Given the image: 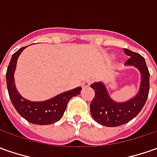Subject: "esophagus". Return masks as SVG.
<instances>
[{"instance_id": "obj_1", "label": "esophagus", "mask_w": 157, "mask_h": 157, "mask_svg": "<svg viewBox=\"0 0 157 157\" xmlns=\"http://www.w3.org/2000/svg\"><path fill=\"white\" fill-rule=\"evenodd\" d=\"M91 83H92V80H86V81H84L83 82H82V88H87V87H89Z\"/></svg>"}]
</instances>
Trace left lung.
I'll return each instance as SVG.
<instances>
[{
  "label": "left lung",
  "instance_id": "1",
  "mask_svg": "<svg viewBox=\"0 0 157 157\" xmlns=\"http://www.w3.org/2000/svg\"><path fill=\"white\" fill-rule=\"evenodd\" d=\"M123 50L129 56L125 66L135 67L141 75L137 94L129 100L121 102L111 98L102 82H96L90 85V88L95 90V98L90 103L91 116L95 121L106 127H117L131 121L142 110L149 95V72L144 58L127 48H123Z\"/></svg>",
  "mask_w": 157,
  "mask_h": 157
}]
</instances>
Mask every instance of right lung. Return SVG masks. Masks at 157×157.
I'll return each mask as SVG.
<instances>
[{
    "label": "right lung",
    "instance_id": "right-lung-1",
    "mask_svg": "<svg viewBox=\"0 0 157 157\" xmlns=\"http://www.w3.org/2000/svg\"><path fill=\"white\" fill-rule=\"evenodd\" d=\"M27 47H23L14 53L8 67L6 79L10 100L16 111L28 122L37 125H48L55 123L62 117L68 101L73 96L78 95L81 93L82 88L78 87L62 92L48 100L41 101H32L22 97L15 87L14 71L20 55Z\"/></svg>",
    "mask_w": 157,
    "mask_h": 157
}]
</instances>
